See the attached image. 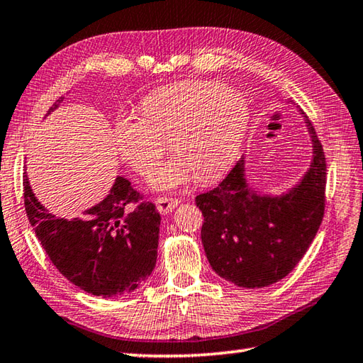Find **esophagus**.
Returning <instances> with one entry per match:
<instances>
[{
	"mask_svg": "<svg viewBox=\"0 0 363 363\" xmlns=\"http://www.w3.org/2000/svg\"><path fill=\"white\" fill-rule=\"evenodd\" d=\"M177 204H179V200H177V198L159 196L157 200H155V206H157L160 214H169V212H172Z\"/></svg>",
	"mask_w": 363,
	"mask_h": 363,
	"instance_id": "34e87169",
	"label": "esophagus"
}]
</instances>
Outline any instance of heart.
Wrapping results in <instances>:
<instances>
[{
    "label": "heart",
    "mask_w": 363,
    "mask_h": 363,
    "mask_svg": "<svg viewBox=\"0 0 363 363\" xmlns=\"http://www.w3.org/2000/svg\"><path fill=\"white\" fill-rule=\"evenodd\" d=\"M248 123L239 92L209 80L172 83L141 102V116L123 115L113 127L116 151L138 174L149 173L168 140L174 157L149 177L154 189L173 190L196 179L209 182L230 168Z\"/></svg>",
    "instance_id": "1"
}]
</instances>
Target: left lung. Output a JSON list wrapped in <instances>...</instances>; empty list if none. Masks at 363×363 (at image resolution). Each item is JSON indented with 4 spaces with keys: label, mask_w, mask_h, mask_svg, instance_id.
<instances>
[{
    "label": "left lung",
    "mask_w": 363,
    "mask_h": 363,
    "mask_svg": "<svg viewBox=\"0 0 363 363\" xmlns=\"http://www.w3.org/2000/svg\"><path fill=\"white\" fill-rule=\"evenodd\" d=\"M303 115V113H302ZM313 160L302 181L280 196L247 186L244 157L208 194L195 198L212 269L240 288L274 285L293 271L318 233L325 206V155L308 119Z\"/></svg>",
    "instance_id": "8db88e82"
}]
</instances>
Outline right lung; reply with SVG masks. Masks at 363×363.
<instances>
[{
	"label": "right lung",
	"instance_id": "1",
	"mask_svg": "<svg viewBox=\"0 0 363 363\" xmlns=\"http://www.w3.org/2000/svg\"><path fill=\"white\" fill-rule=\"evenodd\" d=\"M64 97L50 106L56 110ZM28 220L53 266L86 293L113 297L137 289L157 261L160 214L118 176L105 200L80 217L52 214L34 196L23 176Z\"/></svg>",
	"mask_w": 363,
	"mask_h": 363
}]
</instances>
